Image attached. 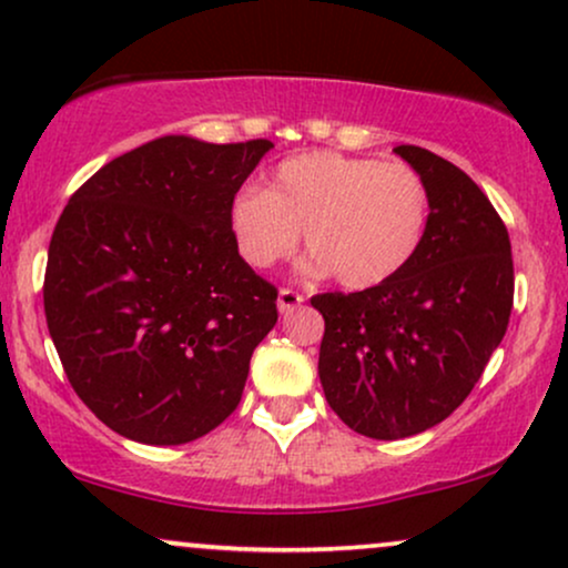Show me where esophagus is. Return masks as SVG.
<instances>
[{
    "label": "esophagus",
    "mask_w": 568,
    "mask_h": 568,
    "mask_svg": "<svg viewBox=\"0 0 568 568\" xmlns=\"http://www.w3.org/2000/svg\"><path fill=\"white\" fill-rule=\"evenodd\" d=\"M303 303H305V297L295 290H282V292H278V300H276L278 313H292L295 307H300Z\"/></svg>",
    "instance_id": "obj_1"
}]
</instances>
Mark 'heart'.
<instances>
[{
  "mask_svg": "<svg viewBox=\"0 0 568 568\" xmlns=\"http://www.w3.org/2000/svg\"><path fill=\"white\" fill-rule=\"evenodd\" d=\"M432 197L416 168L307 152L284 160L265 192L244 189L229 207L242 261L268 271L286 261L305 231V268L353 292L389 284L416 261L426 240Z\"/></svg>",
  "mask_w": 568,
  "mask_h": 568,
  "instance_id": "1",
  "label": "heart"
}]
</instances>
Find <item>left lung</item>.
<instances>
[{
	"label": "left lung",
	"instance_id": "obj_1",
	"mask_svg": "<svg viewBox=\"0 0 568 568\" xmlns=\"http://www.w3.org/2000/svg\"><path fill=\"white\" fill-rule=\"evenodd\" d=\"M395 152L422 173L432 197L416 261L376 290L311 300L326 321L318 353L326 400L371 439L445 422L479 382L514 307L510 240L487 194L429 150Z\"/></svg>",
	"mask_w": 568,
	"mask_h": 568
}]
</instances>
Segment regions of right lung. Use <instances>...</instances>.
<instances>
[{"label": "right lung", "mask_w": 568, "mask_h": 568, "mask_svg": "<svg viewBox=\"0 0 568 568\" xmlns=\"http://www.w3.org/2000/svg\"><path fill=\"white\" fill-rule=\"evenodd\" d=\"M271 146L160 136L102 165L54 226L49 334L75 395L134 443L184 445L226 422L276 326V286L229 229Z\"/></svg>", "instance_id": "right-lung-1"}]
</instances>
